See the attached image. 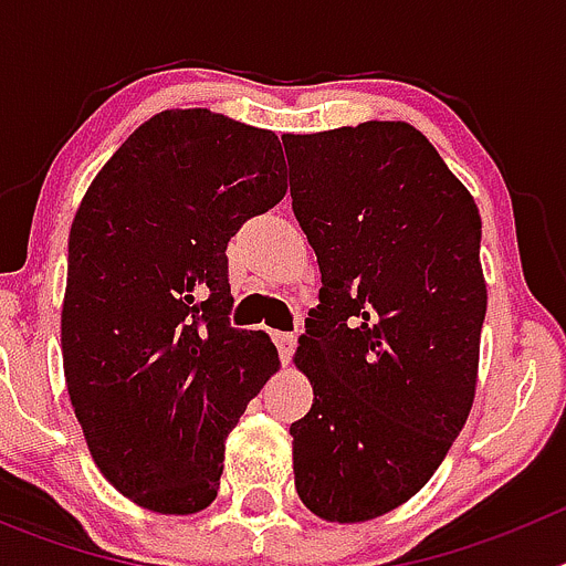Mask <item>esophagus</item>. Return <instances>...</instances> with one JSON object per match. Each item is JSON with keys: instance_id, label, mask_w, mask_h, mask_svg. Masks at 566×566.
<instances>
[{"instance_id": "obj_1", "label": "esophagus", "mask_w": 566, "mask_h": 566, "mask_svg": "<svg viewBox=\"0 0 566 566\" xmlns=\"http://www.w3.org/2000/svg\"><path fill=\"white\" fill-rule=\"evenodd\" d=\"M272 337H274V345H277L280 359H283V363H289V359H292L294 345H297V334H294V332H274Z\"/></svg>"}]
</instances>
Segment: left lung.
I'll list each match as a JSON object with an SVG mask.
<instances>
[{
	"label": "left lung",
	"instance_id": "1",
	"mask_svg": "<svg viewBox=\"0 0 566 566\" xmlns=\"http://www.w3.org/2000/svg\"><path fill=\"white\" fill-rule=\"evenodd\" d=\"M283 147L323 283L294 354L314 388L289 428L294 488L314 516L368 522L424 488L473 405L482 218L411 124L286 135Z\"/></svg>",
	"mask_w": 566,
	"mask_h": 566
}]
</instances>
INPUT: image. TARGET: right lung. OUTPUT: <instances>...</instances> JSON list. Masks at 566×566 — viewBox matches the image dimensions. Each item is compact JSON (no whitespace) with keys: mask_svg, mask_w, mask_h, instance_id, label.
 Returning <instances> with one entry per match:
<instances>
[{"mask_svg":"<svg viewBox=\"0 0 566 566\" xmlns=\"http://www.w3.org/2000/svg\"><path fill=\"white\" fill-rule=\"evenodd\" d=\"M277 135L164 109L90 184L67 243L62 357L87 448L135 504L189 516L218 496L223 442L277 371L232 328L229 240L283 201Z\"/></svg>","mask_w":566,"mask_h":566,"instance_id":"1","label":"right lung"}]
</instances>
